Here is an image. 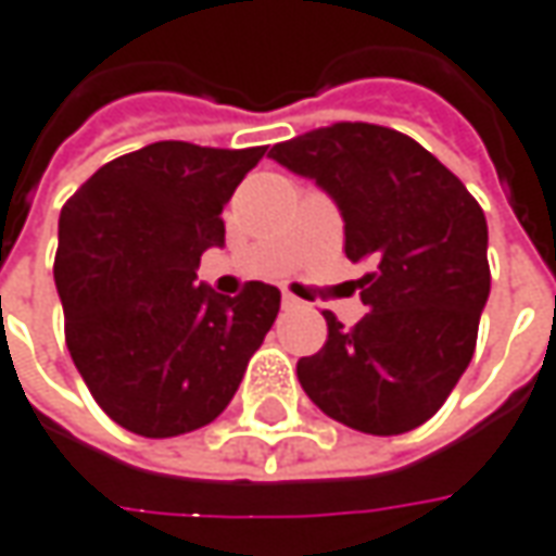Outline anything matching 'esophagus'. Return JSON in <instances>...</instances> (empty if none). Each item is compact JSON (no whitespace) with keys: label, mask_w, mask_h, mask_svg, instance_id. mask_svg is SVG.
<instances>
[{"label":"esophagus","mask_w":556,"mask_h":556,"mask_svg":"<svg viewBox=\"0 0 556 556\" xmlns=\"http://www.w3.org/2000/svg\"><path fill=\"white\" fill-rule=\"evenodd\" d=\"M281 303H285V309H300V306H303L293 293H285V300H281Z\"/></svg>","instance_id":"esophagus-1"}]
</instances>
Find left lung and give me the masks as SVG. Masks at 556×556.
Instances as JSON below:
<instances>
[{
	"instance_id": "8db88e82",
	"label": "left lung",
	"mask_w": 556,
	"mask_h": 556,
	"mask_svg": "<svg viewBox=\"0 0 556 556\" xmlns=\"http://www.w3.org/2000/svg\"><path fill=\"white\" fill-rule=\"evenodd\" d=\"M268 157L331 194L368 315L296 362L312 402L333 420L399 437L437 415L467 371L489 300V228L477 198L415 139L374 123H333L278 141Z\"/></svg>"
}]
</instances>
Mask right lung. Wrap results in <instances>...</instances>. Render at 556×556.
<instances>
[{
  "label": "right lung",
  "mask_w": 556,
  "mask_h": 556,
  "mask_svg": "<svg viewBox=\"0 0 556 556\" xmlns=\"http://www.w3.org/2000/svg\"><path fill=\"white\" fill-rule=\"evenodd\" d=\"M263 154L154 141L104 163L61 210L64 340L101 412L129 433L169 439L216 420L275 325L278 288L219 296L194 281L203 250L225 244L223 206Z\"/></svg>",
  "instance_id": "right-lung-1"
}]
</instances>
